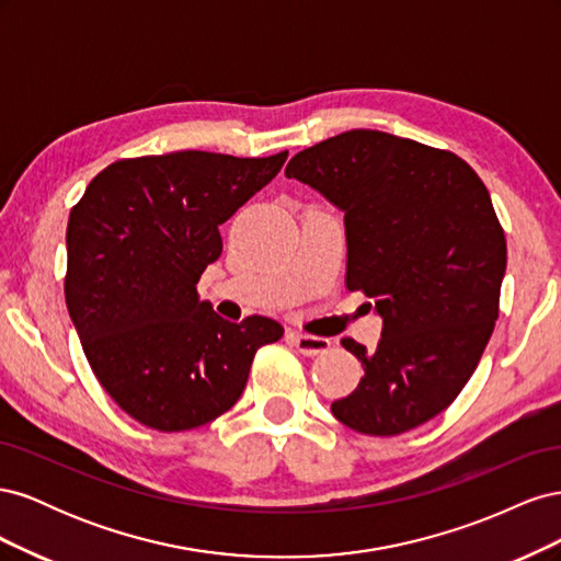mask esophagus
Wrapping results in <instances>:
<instances>
[{
	"instance_id": "1",
	"label": "esophagus",
	"mask_w": 561,
	"mask_h": 561,
	"mask_svg": "<svg viewBox=\"0 0 561 561\" xmlns=\"http://www.w3.org/2000/svg\"><path fill=\"white\" fill-rule=\"evenodd\" d=\"M293 342L297 346L299 353L309 355V358H313V355H320V353H328L332 342L325 336H313V334H304V332H293Z\"/></svg>"
}]
</instances>
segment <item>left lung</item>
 Masks as SVG:
<instances>
[{
  "label": "left lung",
  "mask_w": 561,
  "mask_h": 561,
  "mask_svg": "<svg viewBox=\"0 0 561 561\" xmlns=\"http://www.w3.org/2000/svg\"><path fill=\"white\" fill-rule=\"evenodd\" d=\"M285 175L344 213L346 287L383 318L375 351L342 339L365 377L332 414L390 437L445 412L499 318L507 248L484 182L451 151L367 128L299 151Z\"/></svg>",
  "instance_id": "left-lung-1"
}]
</instances>
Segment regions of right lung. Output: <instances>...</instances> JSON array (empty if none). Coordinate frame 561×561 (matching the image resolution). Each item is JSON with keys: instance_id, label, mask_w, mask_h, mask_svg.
Returning <instances> with one entry per match:
<instances>
[{"instance_id": "right-lung-1", "label": "right lung", "mask_w": 561, "mask_h": 561, "mask_svg": "<svg viewBox=\"0 0 561 561\" xmlns=\"http://www.w3.org/2000/svg\"><path fill=\"white\" fill-rule=\"evenodd\" d=\"M287 151H173L98 173L67 222V311L110 398L142 426L192 431L241 398L254 353L283 336L264 316L219 318L196 283L219 225L278 175Z\"/></svg>"}]
</instances>
